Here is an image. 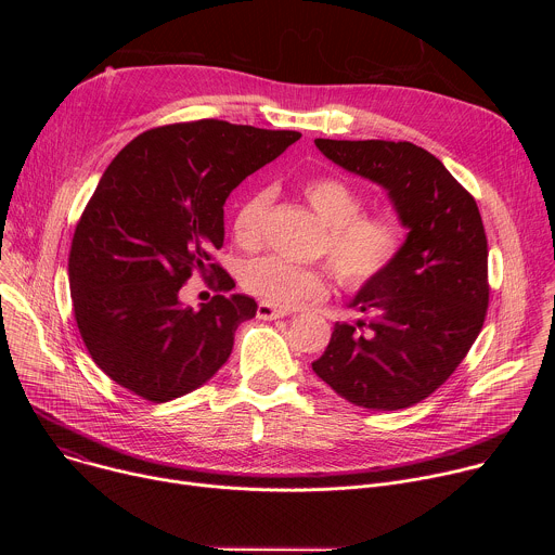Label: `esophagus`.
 <instances>
[{
  "instance_id": "obj_1",
  "label": "esophagus",
  "mask_w": 555,
  "mask_h": 555,
  "mask_svg": "<svg viewBox=\"0 0 555 555\" xmlns=\"http://www.w3.org/2000/svg\"><path fill=\"white\" fill-rule=\"evenodd\" d=\"M283 315H285V311H281L268 302H259V307H257V319H261V321H276V319H283Z\"/></svg>"
}]
</instances>
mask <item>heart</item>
Wrapping results in <instances>:
<instances>
[{
    "label": "heart",
    "instance_id": "heart-1",
    "mask_svg": "<svg viewBox=\"0 0 555 555\" xmlns=\"http://www.w3.org/2000/svg\"><path fill=\"white\" fill-rule=\"evenodd\" d=\"M300 193L327 223L319 255L330 261L340 287L364 292L402 261L411 228L400 212H366L364 191L338 176L311 178ZM272 199V189H257L242 202L232 221L236 242L248 248L261 244ZM242 285L261 302L285 311L323 300L332 287V272L325 266L305 268L279 257H259L244 266Z\"/></svg>",
    "mask_w": 555,
    "mask_h": 555
}]
</instances>
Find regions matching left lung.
I'll return each mask as SVG.
<instances>
[{
    "label": "left lung",
    "mask_w": 555,
    "mask_h": 555,
    "mask_svg": "<svg viewBox=\"0 0 555 555\" xmlns=\"http://www.w3.org/2000/svg\"><path fill=\"white\" fill-rule=\"evenodd\" d=\"M330 160L384 189L409 221L402 261L336 325L315 375L356 406L409 409L463 362L490 305L488 236L467 189L426 149L400 140H315Z\"/></svg>",
    "instance_id": "left-lung-1"
}]
</instances>
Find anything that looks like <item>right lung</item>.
<instances>
[{
  "label": "right lung",
  "mask_w": 555,
  "mask_h": 555,
  "mask_svg": "<svg viewBox=\"0 0 555 555\" xmlns=\"http://www.w3.org/2000/svg\"><path fill=\"white\" fill-rule=\"evenodd\" d=\"M298 138L202 118L153 127L114 157L67 259L78 334L109 379L160 404L202 386L230 358L257 302L217 294L193 309L180 294L193 272L215 292L234 287L212 257L223 246V204Z\"/></svg>",
  "instance_id": "1"
}]
</instances>
